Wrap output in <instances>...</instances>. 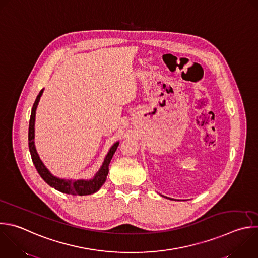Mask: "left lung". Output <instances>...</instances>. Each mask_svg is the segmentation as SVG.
Masks as SVG:
<instances>
[{"mask_svg": "<svg viewBox=\"0 0 258 258\" xmlns=\"http://www.w3.org/2000/svg\"><path fill=\"white\" fill-rule=\"evenodd\" d=\"M162 197H163V196H162ZM164 198H165V197H164ZM166 199H169V198H166ZM169 200H172V201H173V199H169Z\"/></svg>", "mask_w": 258, "mask_h": 258, "instance_id": "1", "label": "left lung"}]
</instances>
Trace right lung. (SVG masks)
I'll return each instance as SVG.
<instances>
[{"label":"right lung","instance_id":"right-lung-1","mask_svg":"<svg viewBox=\"0 0 258 258\" xmlns=\"http://www.w3.org/2000/svg\"><path fill=\"white\" fill-rule=\"evenodd\" d=\"M43 90L44 89H42L39 92V94L37 95L35 102L32 106L30 120H29V130H28L29 151H30V155L32 158V162L37 170L38 174L49 186L53 187L54 189H56L62 194L72 195V196H88V195L95 194L96 191H98L100 189V187L106 181V177H107L108 171H109L108 166L113 157V154L115 153V151L119 145V142H115L111 146L107 155L104 158V161H103L101 167L95 173L93 178H91V179H64V178H59V177L54 176L50 172V171L45 167V165L42 163V161L40 160V158L37 154L35 145H34L35 114H36L37 105L39 103V100L43 93Z\"/></svg>","mask_w":258,"mask_h":258}]
</instances>
